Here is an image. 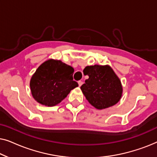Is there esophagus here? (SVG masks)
I'll return each instance as SVG.
<instances>
[{
    "label": "esophagus",
    "mask_w": 157,
    "mask_h": 157,
    "mask_svg": "<svg viewBox=\"0 0 157 157\" xmlns=\"http://www.w3.org/2000/svg\"><path fill=\"white\" fill-rule=\"evenodd\" d=\"M78 83L79 86H81L83 84V82H82V81H78Z\"/></svg>",
    "instance_id": "obj_1"
}]
</instances>
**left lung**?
Instances as JSON below:
<instances>
[{"label":"left lung","instance_id":"left-lung-1","mask_svg":"<svg viewBox=\"0 0 157 157\" xmlns=\"http://www.w3.org/2000/svg\"><path fill=\"white\" fill-rule=\"evenodd\" d=\"M83 74L88 75L89 78L81 89L92 106L104 109L119 102L122 94L121 83L110 66H86Z\"/></svg>","mask_w":157,"mask_h":157}]
</instances>
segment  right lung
Returning <instances> with one entry per match:
<instances>
[{"instance_id":"obj_1","label":"right lung","mask_w":157,"mask_h":157,"mask_svg":"<svg viewBox=\"0 0 157 157\" xmlns=\"http://www.w3.org/2000/svg\"><path fill=\"white\" fill-rule=\"evenodd\" d=\"M74 68L61 61L50 59L42 63L30 82L32 95L45 106H55L64 99L71 90L78 86L73 80Z\"/></svg>"}]
</instances>
